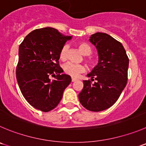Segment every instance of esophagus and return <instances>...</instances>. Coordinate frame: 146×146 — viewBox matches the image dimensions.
Segmentation results:
<instances>
[{
	"label": "esophagus",
	"mask_w": 146,
	"mask_h": 146,
	"mask_svg": "<svg viewBox=\"0 0 146 146\" xmlns=\"http://www.w3.org/2000/svg\"><path fill=\"white\" fill-rule=\"evenodd\" d=\"M77 79L75 78V77H72V82H75V81H77Z\"/></svg>",
	"instance_id": "1"
}]
</instances>
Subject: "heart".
Returning a JSON list of instances; mask_svg holds the SVG:
<instances>
[{"label": "heart", "instance_id": "heart-1", "mask_svg": "<svg viewBox=\"0 0 146 146\" xmlns=\"http://www.w3.org/2000/svg\"><path fill=\"white\" fill-rule=\"evenodd\" d=\"M77 46L82 53L85 55L84 59L87 64L91 67H94L98 63V60L95 56L90 55L92 51V48L91 46L86 42H80L77 44ZM68 48H69V46L67 44H64L61 48L60 51H59V59L62 61H66L67 59ZM63 69L66 74H69L72 77H77L79 74L85 72L86 70V67L84 65L77 64L71 63V62L65 64L63 66Z\"/></svg>", "mask_w": 146, "mask_h": 146}]
</instances>
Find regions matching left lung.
Masks as SVG:
<instances>
[{
	"instance_id": "obj_1",
	"label": "left lung",
	"mask_w": 146,
	"mask_h": 146,
	"mask_svg": "<svg viewBox=\"0 0 146 146\" xmlns=\"http://www.w3.org/2000/svg\"><path fill=\"white\" fill-rule=\"evenodd\" d=\"M90 41L98 49L99 62L87 74L91 80L83 81L79 100L88 110L100 112L115 103L125 87L129 59L121 43L108 34L98 32Z\"/></svg>"
}]
</instances>
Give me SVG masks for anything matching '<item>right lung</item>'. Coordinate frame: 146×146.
I'll return each instance as SVG.
<instances>
[{"label":"right lung","instance_id":"right-lung-1","mask_svg":"<svg viewBox=\"0 0 146 146\" xmlns=\"http://www.w3.org/2000/svg\"><path fill=\"white\" fill-rule=\"evenodd\" d=\"M71 38L46 27L29 33L19 46L16 79L23 96L36 109L45 112L54 109L72 81L62 74L59 64L61 48Z\"/></svg>","mask_w":146,"mask_h":146}]
</instances>
